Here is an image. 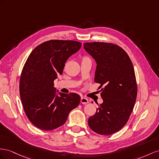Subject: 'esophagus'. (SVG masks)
I'll return each instance as SVG.
<instances>
[{"instance_id": "esophagus-1", "label": "esophagus", "mask_w": 159, "mask_h": 159, "mask_svg": "<svg viewBox=\"0 0 159 159\" xmlns=\"http://www.w3.org/2000/svg\"><path fill=\"white\" fill-rule=\"evenodd\" d=\"M80 102L82 104H87L89 102V100L87 98H84V97H81L80 99Z\"/></svg>"}]
</instances>
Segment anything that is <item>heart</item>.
I'll return each mask as SVG.
<instances>
[{
    "instance_id": "b5f03b06",
    "label": "heart",
    "mask_w": 159,
    "mask_h": 159,
    "mask_svg": "<svg viewBox=\"0 0 159 159\" xmlns=\"http://www.w3.org/2000/svg\"><path fill=\"white\" fill-rule=\"evenodd\" d=\"M84 58H86V57H84Z\"/></svg>"
}]
</instances>
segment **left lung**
<instances>
[{
	"label": "left lung",
	"mask_w": 159,
	"mask_h": 159,
	"mask_svg": "<svg viewBox=\"0 0 159 159\" xmlns=\"http://www.w3.org/2000/svg\"><path fill=\"white\" fill-rule=\"evenodd\" d=\"M97 62L94 82L103 102L88 120L89 127L102 135L118 132L126 124L137 96V84L130 57L120 47L108 43H84Z\"/></svg>",
	"instance_id": "obj_1"
}]
</instances>
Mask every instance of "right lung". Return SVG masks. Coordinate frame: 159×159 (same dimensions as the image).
Listing matches in <instances>:
<instances>
[{"instance_id": "obj_1", "label": "right lung", "mask_w": 159, "mask_h": 159, "mask_svg": "<svg viewBox=\"0 0 159 159\" xmlns=\"http://www.w3.org/2000/svg\"><path fill=\"white\" fill-rule=\"evenodd\" d=\"M81 46L75 40H50L36 47L27 58L20 78V97L26 116L37 128L51 130L59 127L79 105L80 97L76 93L57 95L54 80Z\"/></svg>"}]
</instances>
